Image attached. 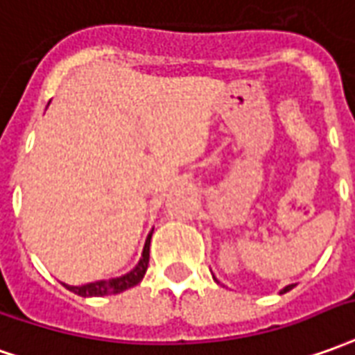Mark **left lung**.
Returning <instances> with one entry per match:
<instances>
[{
    "label": "left lung",
    "mask_w": 355,
    "mask_h": 355,
    "mask_svg": "<svg viewBox=\"0 0 355 355\" xmlns=\"http://www.w3.org/2000/svg\"><path fill=\"white\" fill-rule=\"evenodd\" d=\"M290 288H292V284H290V286H286V288L282 290V292H288V290H290Z\"/></svg>",
    "instance_id": "1"
}]
</instances>
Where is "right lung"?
Masks as SVG:
<instances>
[{"instance_id":"add662e5","label":"right lung","mask_w":355,"mask_h":355,"mask_svg":"<svg viewBox=\"0 0 355 355\" xmlns=\"http://www.w3.org/2000/svg\"><path fill=\"white\" fill-rule=\"evenodd\" d=\"M150 240H152V232H150V236L146 240L140 263L136 265L130 272H126V275L119 277V279L90 282V284H84V286H69V284H65V286L71 292H74V294L84 296V298H88V296H109V294H119L123 290L132 288V286H136L138 282L142 281L144 275L148 271V263H150Z\"/></svg>"}]
</instances>
